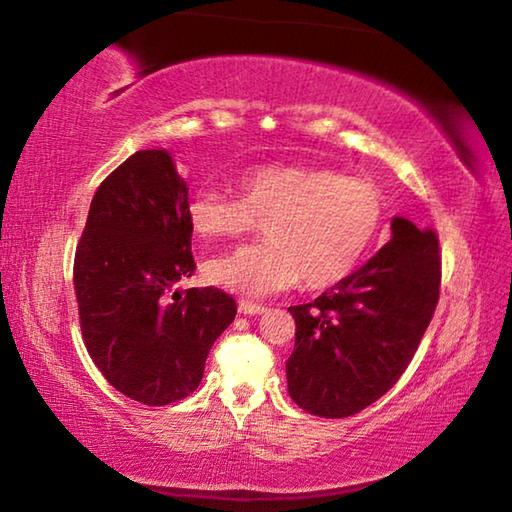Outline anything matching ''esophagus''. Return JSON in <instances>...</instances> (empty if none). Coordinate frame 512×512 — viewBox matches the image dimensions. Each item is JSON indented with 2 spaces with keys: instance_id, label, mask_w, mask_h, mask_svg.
Wrapping results in <instances>:
<instances>
[{
  "instance_id": "esophagus-1",
  "label": "esophagus",
  "mask_w": 512,
  "mask_h": 512,
  "mask_svg": "<svg viewBox=\"0 0 512 512\" xmlns=\"http://www.w3.org/2000/svg\"><path fill=\"white\" fill-rule=\"evenodd\" d=\"M264 311H266L264 305H255V302L239 300V314H244V316H259V314H264Z\"/></svg>"
}]
</instances>
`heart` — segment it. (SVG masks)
I'll list each match as a JSON object with an SVG mask.
<instances>
[{
	"label": "heart",
	"instance_id": "1",
	"mask_svg": "<svg viewBox=\"0 0 512 512\" xmlns=\"http://www.w3.org/2000/svg\"><path fill=\"white\" fill-rule=\"evenodd\" d=\"M239 198L198 187L187 221L201 239H239L264 223L266 241L214 257L205 266L216 287L264 298L296 284L327 289L359 266L384 223L375 185L332 169L266 164L237 180Z\"/></svg>",
	"mask_w": 512,
	"mask_h": 512
}]
</instances>
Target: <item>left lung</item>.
Returning <instances> with one entry per match:
<instances>
[{
    "label": "left lung",
    "mask_w": 512,
    "mask_h": 512,
    "mask_svg": "<svg viewBox=\"0 0 512 512\" xmlns=\"http://www.w3.org/2000/svg\"><path fill=\"white\" fill-rule=\"evenodd\" d=\"M391 230V241L359 271L314 302L289 307L296 318L289 395L318 418H348L391 391L436 311L438 235L402 216Z\"/></svg>",
    "instance_id": "obj_1"
}]
</instances>
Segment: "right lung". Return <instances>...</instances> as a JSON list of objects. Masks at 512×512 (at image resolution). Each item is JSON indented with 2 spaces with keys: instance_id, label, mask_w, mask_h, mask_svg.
I'll return each mask as SVG.
<instances>
[{
  "instance_id": "obj_1",
  "label": "right lung",
  "mask_w": 512,
  "mask_h": 512,
  "mask_svg": "<svg viewBox=\"0 0 512 512\" xmlns=\"http://www.w3.org/2000/svg\"><path fill=\"white\" fill-rule=\"evenodd\" d=\"M187 185L167 151H137L94 194L74 257L85 348L119 393L164 406L194 393L214 341L237 314L221 289H187Z\"/></svg>"
}]
</instances>
